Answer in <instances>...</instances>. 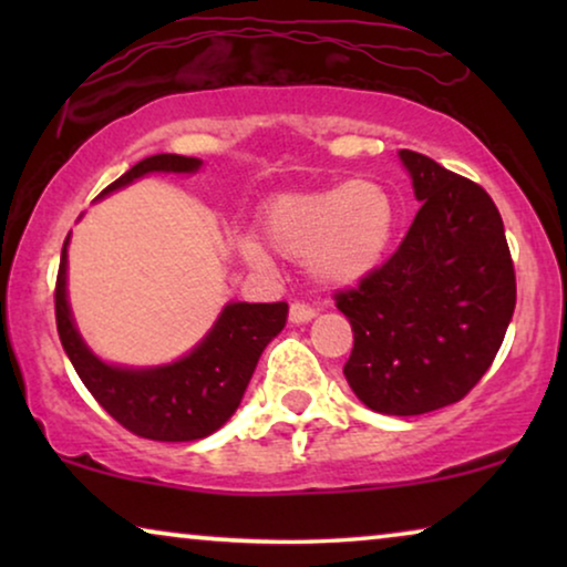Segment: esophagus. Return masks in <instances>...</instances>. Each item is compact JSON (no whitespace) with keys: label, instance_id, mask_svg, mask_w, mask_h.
I'll return each mask as SVG.
<instances>
[{"label":"esophagus","instance_id":"1","mask_svg":"<svg viewBox=\"0 0 567 567\" xmlns=\"http://www.w3.org/2000/svg\"><path fill=\"white\" fill-rule=\"evenodd\" d=\"M315 315H317V309H315V307L305 305V301H291V307H289V320H291L293 324H299V322H309V320H312Z\"/></svg>","mask_w":567,"mask_h":567}]
</instances>
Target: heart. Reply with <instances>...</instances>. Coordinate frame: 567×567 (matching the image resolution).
Listing matches in <instances>:
<instances>
[{"label": "heart", "mask_w": 567, "mask_h": 567, "mask_svg": "<svg viewBox=\"0 0 567 567\" xmlns=\"http://www.w3.org/2000/svg\"><path fill=\"white\" fill-rule=\"evenodd\" d=\"M392 229V196L369 177L278 196L262 212L266 243L284 258L305 262L328 286H348L371 274L390 247ZM239 250L255 266L268 262L258 239L243 237Z\"/></svg>", "instance_id": "heart-1"}]
</instances>
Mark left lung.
Segmentation results:
<instances>
[{
  "label": "left lung",
  "mask_w": 567,
  "mask_h": 567,
  "mask_svg": "<svg viewBox=\"0 0 567 567\" xmlns=\"http://www.w3.org/2000/svg\"><path fill=\"white\" fill-rule=\"evenodd\" d=\"M421 200L398 250L336 293L353 330L343 374L363 405L423 415L460 402L498 353L516 307L514 260L493 198L402 150Z\"/></svg>",
  "instance_id": "left-lung-1"
}]
</instances>
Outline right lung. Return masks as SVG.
I'll use <instances>...</instances> for the list:
<instances>
[{
    "instance_id": "obj_1",
    "label": "right lung",
    "mask_w": 567,
    "mask_h": 567,
    "mask_svg": "<svg viewBox=\"0 0 567 567\" xmlns=\"http://www.w3.org/2000/svg\"><path fill=\"white\" fill-rule=\"evenodd\" d=\"M200 159L183 154H154L123 173L100 193L123 188L146 173H196ZM66 245L61 250L56 291V328L72 367L113 421L134 436L152 441H196L221 429L247 390L258 359L284 330L289 305H227L204 343L185 359L159 369L107 367L90 353L66 305Z\"/></svg>"
}]
</instances>
